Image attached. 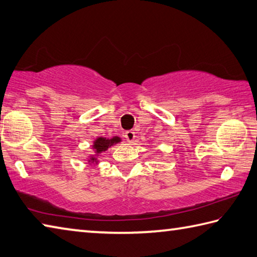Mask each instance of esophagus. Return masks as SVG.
I'll return each instance as SVG.
<instances>
[{
  "label": "esophagus",
  "instance_id": "34e87169",
  "mask_svg": "<svg viewBox=\"0 0 257 257\" xmlns=\"http://www.w3.org/2000/svg\"><path fill=\"white\" fill-rule=\"evenodd\" d=\"M135 133L133 132V130H128V132H125L124 133V138L127 139V142L128 143H133L134 140H135Z\"/></svg>",
  "mask_w": 257,
  "mask_h": 257
}]
</instances>
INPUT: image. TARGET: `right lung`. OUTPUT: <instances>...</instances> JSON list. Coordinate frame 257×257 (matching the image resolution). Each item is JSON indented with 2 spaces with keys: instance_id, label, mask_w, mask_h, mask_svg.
<instances>
[{
  "instance_id": "1",
  "label": "right lung",
  "mask_w": 257,
  "mask_h": 257,
  "mask_svg": "<svg viewBox=\"0 0 257 257\" xmlns=\"http://www.w3.org/2000/svg\"><path fill=\"white\" fill-rule=\"evenodd\" d=\"M119 142H120V138L118 137H114L112 139H105V138L100 137L93 143V148L95 149L97 154H100L101 152H105L110 146H112L113 144H117ZM91 162H95V158H91Z\"/></svg>"
}]
</instances>
